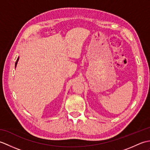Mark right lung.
<instances>
[{
    "mask_svg": "<svg viewBox=\"0 0 150 150\" xmlns=\"http://www.w3.org/2000/svg\"><path fill=\"white\" fill-rule=\"evenodd\" d=\"M18 59H19V57H18V59H17V61H16V62H15V68H16V66H17V62H18Z\"/></svg>",
    "mask_w": 150,
    "mask_h": 150,
    "instance_id": "obj_1",
    "label": "right lung"
}]
</instances>
